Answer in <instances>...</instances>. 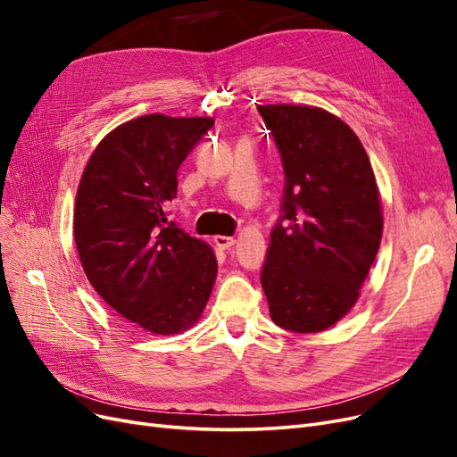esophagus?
Listing matches in <instances>:
<instances>
[{"label":"esophagus","mask_w":457,"mask_h":457,"mask_svg":"<svg viewBox=\"0 0 457 457\" xmlns=\"http://www.w3.org/2000/svg\"><path fill=\"white\" fill-rule=\"evenodd\" d=\"M213 242L217 244V247H220V250H228V247H232L237 240H234L232 237H220L219 234V237L213 238Z\"/></svg>","instance_id":"1"}]
</instances>
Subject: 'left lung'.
I'll return each mask as SVG.
<instances>
[{
  "instance_id": "left-lung-1",
  "label": "left lung",
  "mask_w": 457,
  "mask_h": 457,
  "mask_svg": "<svg viewBox=\"0 0 457 457\" xmlns=\"http://www.w3.org/2000/svg\"><path fill=\"white\" fill-rule=\"evenodd\" d=\"M284 168L280 217L261 269L274 324L316 334L351 311L378 255L383 215L362 143L316 106H257Z\"/></svg>"
}]
</instances>
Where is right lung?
I'll return each mask as SVG.
<instances>
[{"label": "right lung", "mask_w": 457, "mask_h": 457, "mask_svg": "<svg viewBox=\"0 0 457 457\" xmlns=\"http://www.w3.org/2000/svg\"><path fill=\"white\" fill-rule=\"evenodd\" d=\"M213 123L163 114L123 123L95 148L78 187L81 267L110 307L152 334L195 324L215 282L212 247L165 213L179 165Z\"/></svg>", "instance_id": "1"}]
</instances>
